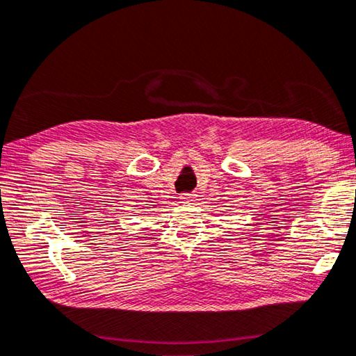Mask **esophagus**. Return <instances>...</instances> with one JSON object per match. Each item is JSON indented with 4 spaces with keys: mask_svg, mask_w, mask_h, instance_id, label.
Here are the masks:
<instances>
[{
    "mask_svg": "<svg viewBox=\"0 0 356 356\" xmlns=\"http://www.w3.org/2000/svg\"><path fill=\"white\" fill-rule=\"evenodd\" d=\"M195 197H197V195L194 194V192H184V194L179 195V200H181L183 203H189V202L194 200Z\"/></svg>",
    "mask_w": 356,
    "mask_h": 356,
    "instance_id": "esophagus-1",
    "label": "esophagus"
}]
</instances>
